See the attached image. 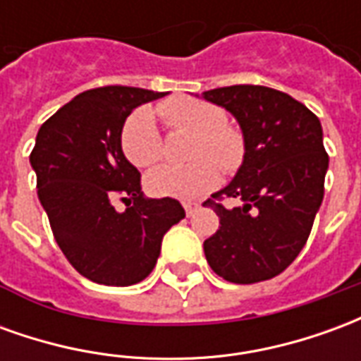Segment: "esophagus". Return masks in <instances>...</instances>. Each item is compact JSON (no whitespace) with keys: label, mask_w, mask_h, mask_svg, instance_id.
I'll return each mask as SVG.
<instances>
[{"label":"esophagus","mask_w":361,"mask_h":361,"mask_svg":"<svg viewBox=\"0 0 361 361\" xmlns=\"http://www.w3.org/2000/svg\"><path fill=\"white\" fill-rule=\"evenodd\" d=\"M183 209H185V214L191 216V214H195V212L201 209V204L195 203V201H185V203H183Z\"/></svg>","instance_id":"esophagus-1"}]
</instances>
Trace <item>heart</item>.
<instances>
[{"label":"heart","mask_w":361,"mask_h":361,"mask_svg":"<svg viewBox=\"0 0 361 361\" xmlns=\"http://www.w3.org/2000/svg\"><path fill=\"white\" fill-rule=\"evenodd\" d=\"M158 114L170 129L193 131V162L164 164L147 173L145 185L150 195L197 199L220 181V168L235 170L243 158L242 133L224 123L226 114L216 104L199 98H170L158 106ZM121 149L139 168L154 164L162 157V139L149 108L131 111L121 127Z\"/></svg>","instance_id":"heart-1"}]
</instances>
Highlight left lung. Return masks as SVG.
<instances>
[{"mask_svg": "<svg viewBox=\"0 0 361 361\" xmlns=\"http://www.w3.org/2000/svg\"><path fill=\"white\" fill-rule=\"evenodd\" d=\"M201 98L234 116L245 150L234 180L204 201L220 219L216 234L204 240V257L228 282L269 280L303 250L323 203V127L302 102L269 87L234 85ZM220 196L240 204L224 207Z\"/></svg>", "mask_w": 361, "mask_h": 361, "instance_id": "8db88e82", "label": "left lung"}]
</instances>
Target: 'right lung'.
<instances>
[{"instance_id": "right-lung-1", "label": "right lung", "mask_w": 361, "mask_h": 361, "mask_svg": "<svg viewBox=\"0 0 361 361\" xmlns=\"http://www.w3.org/2000/svg\"><path fill=\"white\" fill-rule=\"evenodd\" d=\"M166 94L135 87L87 90L36 135L30 166L54 238L75 271L98 284L147 279L164 234L185 216L172 197H145L141 173L121 150L127 116ZM116 198L128 204L123 213L113 207Z\"/></svg>"}]
</instances>
